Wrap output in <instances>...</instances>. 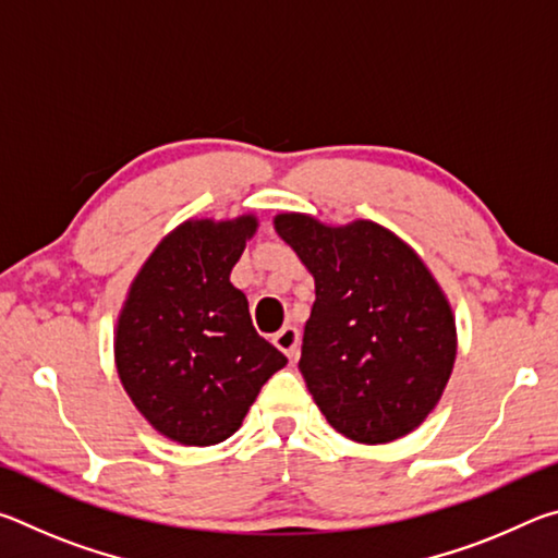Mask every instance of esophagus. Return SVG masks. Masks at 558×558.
I'll return each mask as SVG.
<instances>
[{"mask_svg":"<svg viewBox=\"0 0 558 558\" xmlns=\"http://www.w3.org/2000/svg\"><path fill=\"white\" fill-rule=\"evenodd\" d=\"M272 344H276L288 359H295L298 356V344H300V332L290 325L282 327L280 332L272 335Z\"/></svg>","mask_w":558,"mask_h":558,"instance_id":"34e87169","label":"esophagus"}]
</instances>
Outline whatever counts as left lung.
I'll use <instances>...</instances> for the list:
<instances>
[{
	"instance_id": "obj_1",
	"label": "left lung",
	"mask_w": 558,
	"mask_h": 558,
	"mask_svg": "<svg viewBox=\"0 0 558 558\" xmlns=\"http://www.w3.org/2000/svg\"><path fill=\"white\" fill-rule=\"evenodd\" d=\"M272 226L315 278L300 372L329 426L381 446L436 409L458 354L446 292L409 243L381 223L278 214Z\"/></svg>"
}]
</instances>
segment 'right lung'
Returning a JSON list of instances; mask_svg holds the SVG:
<instances>
[{
  "label": "right lung",
  "mask_w": 558,
  "mask_h": 558,
  "mask_svg": "<svg viewBox=\"0 0 558 558\" xmlns=\"http://www.w3.org/2000/svg\"><path fill=\"white\" fill-rule=\"evenodd\" d=\"M258 219H189L132 280L116 325V366L135 409L179 446H216L241 428L260 386L288 364L251 323L231 282Z\"/></svg>",
  "instance_id": "1"
}]
</instances>
